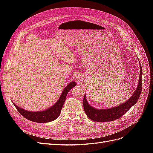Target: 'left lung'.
<instances>
[{
    "instance_id": "8db88e82",
    "label": "left lung",
    "mask_w": 153,
    "mask_h": 153,
    "mask_svg": "<svg viewBox=\"0 0 153 153\" xmlns=\"http://www.w3.org/2000/svg\"><path fill=\"white\" fill-rule=\"evenodd\" d=\"M139 64L140 71L139 79H138V84L137 85V89H135L134 93L130 98L121 105L115 106V107L106 109L96 108L91 106L89 103L87 102V100L86 99V94H85L84 100H83V105H84V111L88 117L96 122L112 121L123 116L125 113L127 112L137 102V101L140 98L142 89V69L140 62Z\"/></svg>"
}]
</instances>
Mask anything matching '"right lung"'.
Here are the masks:
<instances>
[{"label":"right lung","instance_id":"add662e5","mask_svg":"<svg viewBox=\"0 0 153 153\" xmlns=\"http://www.w3.org/2000/svg\"><path fill=\"white\" fill-rule=\"evenodd\" d=\"M76 85L75 82H71L68 84L62 91L61 96L59 97L56 103L45 110L38 111V112H32V111H29L18 107L15 103H13L15 105L18 112L25 118L29 120V121L38 123L51 122L54 121L55 119H56L59 116L68 92Z\"/></svg>","mask_w":153,"mask_h":153}]
</instances>
